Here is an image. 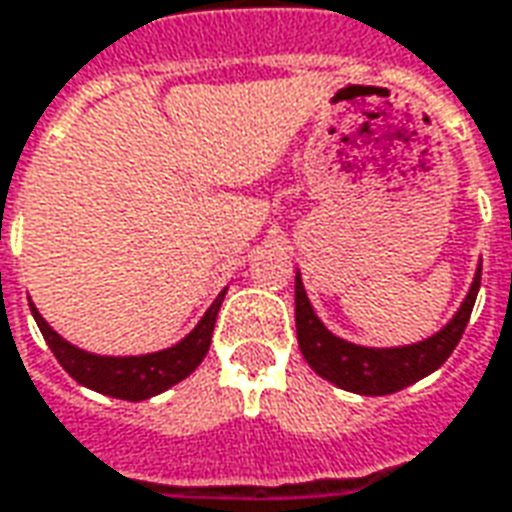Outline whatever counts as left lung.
<instances>
[{
    "mask_svg": "<svg viewBox=\"0 0 512 512\" xmlns=\"http://www.w3.org/2000/svg\"><path fill=\"white\" fill-rule=\"evenodd\" d=\"M480 277L482 263L455 318L441 332H435L432 338L410 343V346H393V349H368V346L343 341L321 324V318L313 313V305L307 299L302 277L296 274L293 302H296L299 349L305 355L307 366L313 368L318 377L330 380L332 385H338L343 391L360 393V396H385V393L402 391L421 377L432 374L435 368H441L446 357L455 352V346L466 332L474 302H477Z\"/></svg>",
    "mask_w": 512,
    "mask_h": 512,
    "instance_id": "obj_1",
    "label": "left lung"
}]
</instances>
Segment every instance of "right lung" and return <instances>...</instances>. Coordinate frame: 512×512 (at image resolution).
I'll return each instance as SVG.
<instances>
[{
	"label": "right lung",
	"mask_w": 512,
	"mask_h": 512,
	"mask_svg": "<svg viewBox=\"0 0 512 512\" xmlns=\"http://www.w3.org/2000/svg\"><path fill=\"white\" fill-rule=\"evenodd\" d=\"M224 293H227V288L219 293V299L213 305L207 307L202 321L180 343H174V346L163 349V352L138 357H105L77 349L74 343L60 338L46 324L44 316L38 313V307L32 305V302L30 310L32 316H35L38 330H41V335L49 343V349L55 352L57 363L66 368L80 385L91 388V391L105 393V396H116V399H127V402H141V399L169 391L171 385L185 380L205 360L207 349H210V338H213V327H216V316H219V307L224 302Z\"/></svg>",
	"instance_id": "add662e5"
}]
</instances>
